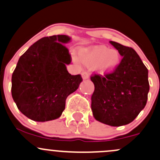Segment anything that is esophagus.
<instances>
[{"instance_id":"34e87169","label":"esophagus","mask_w":160,"mask_h":160,"mask_svg":"<svg viewBox=\"0 0 160 160\" xmlns=\"http://www.w3.org/2000/svg\"><path fill=\"white\" fill-rule=\"evenodd\" d=\"M82 77H83V80H87L89 78V73L87 71H83L82 72Z\"/></svg>"}]
</instances>
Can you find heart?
<instances>
[{
	"instance_id": "heart-1",
	"label": "heart",
	"mask_w": 160,
	"mask_h": 160,
	"mask_svg": "<svg viewBox=\"0 0 160 160\" xmlns=\"http://www.w3.org/2000/svg\"><path fill=\"white\" fill-rule=\"evenodd\" d=\"M80 59L88 67L95 66L102 74L112 73L120 63V55L116 50H109L107 47L96 46L79 51Z\"/></svg>"
}]
</instances>
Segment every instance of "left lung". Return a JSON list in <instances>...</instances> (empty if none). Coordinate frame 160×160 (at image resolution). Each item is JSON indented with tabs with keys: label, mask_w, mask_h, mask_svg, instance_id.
<instances>
[{
	"label": "left lung",
	"mask_w": 160,
	"mask_h": 160,
	"mask_svg": "<svg viewBox=\"0 0 160 160\" xmlns=\"http://www.w3.org/2000/svg\"><path fill=\"white\" fill-rule=\"evenodd\" d=\"M110 42L122 58L112 73L90 77L94 84L91 110L97 120L120 127L132 122L147 104L148 70L132 48Z\"/></svg>",
	"instance_id": "left-lung-1"
}]
</instances>
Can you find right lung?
Returning a JSON list of instances; mask_svg holds the SVG:
<instances>
[{"label": "right lung", "instance_id": "add662e5", "mask_svg": "<svg viewBox=\"0 0 160 160\" xmlns=\"http://www.w3.org/2000/svg\"><path fill=\"white\" fill-rule=\"evenodd\" d=\"M67 35L41 38L21 57L12 74L11 94L18 110L32 120L58 119L67 97L78 89L83 79L71 75L66 65L71 56L64 43Z\"/></svg>", "mask_w": 160, "mask_h": 160}]
</instances>
